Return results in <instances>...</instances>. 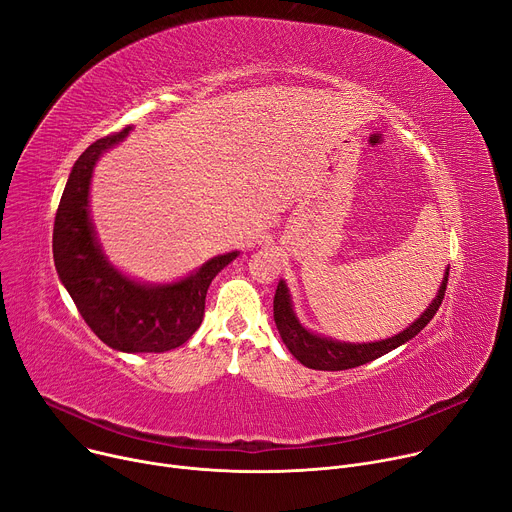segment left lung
Returning a JSON list of instances; mask_svg holds the SVG:
<instances>
[{
	"mask_svg": "<svg viewBox=\"0 0 512 512\" xmlns=\"http://www.w3.org/2000/svg\"><path fill=\"white\" fill-rule=\"evenodd\" d=\"M447 277H449V267L445 269L437 296L431 300V304L425 308V312L421 316H418L414 322H410L408 327L402 329L398 335L380 339V341L345 343V341H337V339L324 337L320 333L306 329L296 316L292 294L284 280H280V284H277V290H275L273 320H275L277 331H280L284 345L302 365H306L310 369H322V371L351 369V367H359L363 363H369V361H374V359L390 353L392 349L408 343L412 337L421 333L431 322V318L437 314V310L443 302Z\"/></svg>",
	"mask_w": 512,
	"mask_h": 512,
	"instance_id": "8db88e82",
	"label": "left lung"
}]
</instances>
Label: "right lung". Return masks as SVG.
I'll return each mask as SVG.
<instances>
[{
  "mask_svg": "<svg viewBox=\"0 0 512 512\" xmlns=\"http://www.w3.org/2000/svg\"><path fill=\"white\" fill-rule=\"evenodd\" d=\"M130 130L132 126L100 138L75 161L55 216L53 257L79 314L108 347L122 353H163L200 329L208 288L239 251L216 255L169 284L136 280L108 259L91 220L89 188L100 157L120 145Z\"/></svg>",
  "mask_w": 512,
  "mask_h": 512,
  "instance_id": "add662e5",
  "label": "right lung"
}]
</instances>
